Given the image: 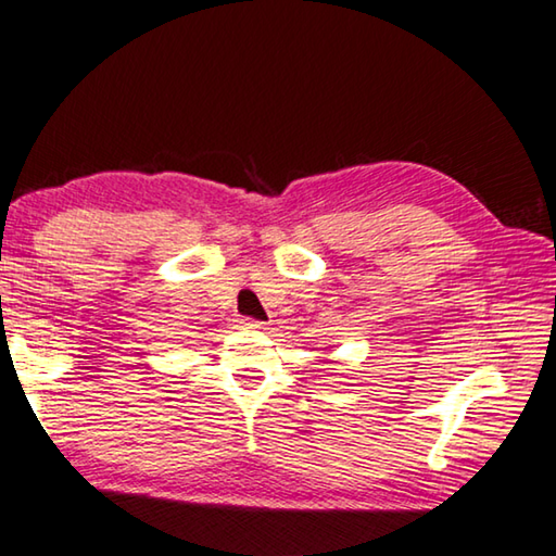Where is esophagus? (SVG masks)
Listing matches in <instances>:
<instances>
[{
    "label": "esophagus",
    "instance_id": "34e87169",
    "mask_svg": "<svg viewBox=\"0 0 556 556\" xmlns=\"http://www.w3.org/2000/svg\"><path fill=\"white\" fill-rule=\"evenodd\" d=\"M244 328H250V331H262V328H265V324L262 321H255V318H242L240 321Z\"/></svg>",
    "mask_w": 556,
    "mask_h": 556
}]
</instances>
